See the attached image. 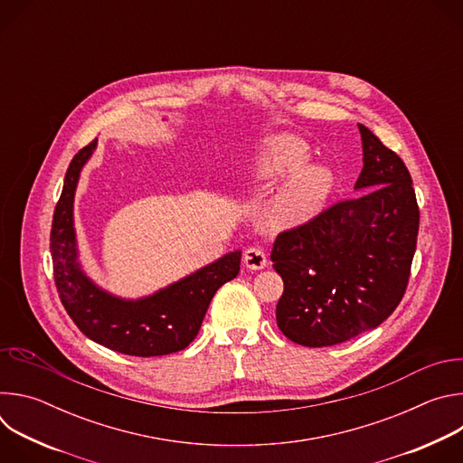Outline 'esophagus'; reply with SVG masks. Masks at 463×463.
<instances>
[{"instance_id": "34e87169", "label": "esophagus", "mask_w": 463, "mask_h": 463, "mask_svg": "<svg viewBox=\"0 0 463 463\" xmlns=\"http://www.w3.org/2000/svg\"><path fill=\"white\" fill-rule=\"evenodd\" d=\"M243 263L250 271H260L268 266V256L260 247H247L243 252Z\"/></svg>"}]
</instances>
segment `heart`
<instances>
[{"label": "heart", "mask_w": 463, "mask_h": 463, "mask_svg": "<svg viewBox=\"0 0 463 463\" xmlns=\"http://www.w3.org/2000/svg\"><path fill=\"white\" fill-rule=\"evenodd\" d=\"M309 146L291 134L263 137L247 168L245 181L252 186H279L268 220L275 229H291L313 220L334 190V172L324 165H306Z\"/></svg>", "instance_id": "obj_1"}]
</instances>
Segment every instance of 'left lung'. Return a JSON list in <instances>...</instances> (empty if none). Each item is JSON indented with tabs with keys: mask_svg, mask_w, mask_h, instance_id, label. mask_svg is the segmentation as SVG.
<instances>
[{
	"mask_svg": "<svg viewBox=\"0 0 463 463\" xmlns=\"http://www.w3.org/2000/svg\"><path fill=\"white\" fill-rule=\"evenodd\" d=\"M359 131V195L280 232L271 252L284 280L277 324L289 341L309 348L377 327L402 302L411 277L420 229L412 177L366 126Z\"/></svg>",
	"mask_w": 463,
	"mask_h": 463,
	"instance_id": "obj_1",
	"label": "left lung"
}]
</instances>
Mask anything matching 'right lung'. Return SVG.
Listing matches in <instances>:
<instances>
[{
    "mask_svg": "<svg viewBox=\"0 0 463 463\" xmlns=\"http://www.w3.org/2000/svg\"><path fill=\"white\" fill-rule=\"evenodd\" d=\"M97 139L82 148L65 172L51 229V256L60 300L80 332L118 354L136 357L184 350L197 335L214 293L240 273L241 250L141 298H122L97 286L82 269L75 231V192Z\"/></svg>",
    "mask_w": 463,
    "mask_h": 463,
    "instance_id": "right-lung-1",
    "label": "right lung"
}]
</instances>
